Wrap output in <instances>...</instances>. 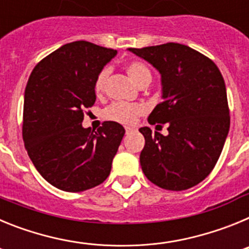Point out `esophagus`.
<instances>
[{
	"label": "esophagus",
	"mask_w": 249,
	"mask_h": 249,
	"mask_svg": "<svg viewBox=\"0 0 249 249\" xmlns=\"http://www.w3.org/2000/svg\"><path fill=\"white\" fill-rule=\"evenodd\" d=\"M132 131H133V128H132V127H126V133H127V135H128L129 132H132Z\"/></svg>",
	"instance_id": "esophagus-1"
}]
</instances>
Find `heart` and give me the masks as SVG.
Wrapping results in <instances>:
<instances>
[{
    "mask_svg": "<svg viewBox=\"0 0 249 249\" xmlns=\"http://www.w3.org/2000/svg\"><path fill=\"white\" fill-rule=\"evenodd\" d=\"M126 71L128 76L131 77L132 81L138 83L143 81L147 77H151L149 70L143 65V63L138 62V61H131L126 65ZM109 73V68H103L102 71L98 73L96 82H94V91L97 93H101L105 89L106 81ZM146 112V107L141 103H112L105 109L103 114L106 118L116 122L124 123V124H131L136 121V118L140 117L141 114Z\"/></svg>",
    "mask_w": 249,
    "mask_h": 249,
    "instance_id": "heart-1",
    "label": "heart"
}]
</instances>
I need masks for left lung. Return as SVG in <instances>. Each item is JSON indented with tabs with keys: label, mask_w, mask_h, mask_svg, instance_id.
<instances>
[{
	"label": "left lung",
	"mask_w": 249,
	"mask_h": 249,
	"mask_svg": "<svg viewBox=\"0 0 249 249\" xmlns=\"http://www.w3.org/2000/svg\"><path fill=\"white\" fill-rule=\"evenodd\" d=\"M128 51L160 72L162 102L151 112L148 122L168 126L167 136L149 127L140 128L146 141L140 156L142 171L160 188L188 190L210 175L228 136L223 77L208 57L179 43Z\"/></svg>",
	"instance_id": "obj_1"
}]
</instances>
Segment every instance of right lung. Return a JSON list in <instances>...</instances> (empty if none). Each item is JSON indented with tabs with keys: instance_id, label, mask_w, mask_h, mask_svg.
<instances>
[{
	"instance_id": "right-lung-1",
	"label": "right lung",
	"mask_w": 249,
	"mask_h": 249,
	"mask_svg": "<svg viewBox=\"0 0 249 249\" xmlns=\"http://www.w3.org/2000/svg\"><path fill=\"white\" fill-rule=\"evenodd\" d=\"M117 51L76 41L41 61L28 78L22 136L39 175L58 190L82 192L109 176L124 128L107 121L82 126L83 111L96 101L94 82Z\"/></svg>"
}]
</instances>
